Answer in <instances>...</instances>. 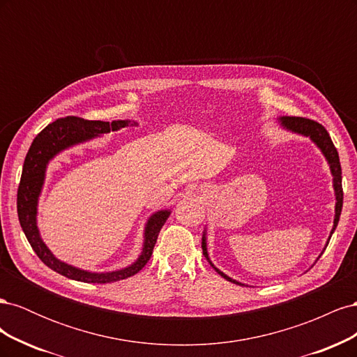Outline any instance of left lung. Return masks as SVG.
Returning a JSON list of instances; mask_svg holds the SVG:
<instances>
[{"label":"left lung","instance_id":"8db88e82","mask_svg":"<svg viewBox=\"0 0 357 357\" xmlns=\"http://www.w3.org/2000/svg\"><path fill=\"white\" fill-rule=\"evenodd\" d=\"M278 121V123H280V126H282L283 129H287V131H290V132H294V134H299V135H304V137H308L312 143H314L319 149H320V152L323 153V156L326 158V160H328V164H329V168H331V174H332V177H333V190H335V219H333V226H332V231H331V235H329V238H328V243H326V245L329 244V240H331V236H332V234H333V231H335V228H337V225H338V222H340V215H341V210H342V177H341V164H340V156H338V152H337V149H335V146H333V143H332V139H331V137H329V134H328V131L325 129V126H321L320 123H317V122H314V121H310V119H305V117H291V116H282V117H278L277 119ZM207 232L204 231V234H202V244H201V247H202V253H204V256L207 257V261L210 262V265L215 269V271H218L223 278H226L228 280V282H231V283H235V284H240V286H244L243 283H240V282H236V280H234V278H231L229 275H226L225 273H222L220 269H218L215 268L214 265H213V262L210 261V257H208V252H207ZM326 245H325V248H326ZM325 248H323V250H325ZM320 255H323V252L320 253ZM320 257V256H319ZM317 257V259H319Z\"/></svg>","mask_w":357,"mask_h":357}]
</instances>
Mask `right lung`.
<instances>
[{
  "label": "right lung",
  "mask_w": 357,
  "mask_h": 357,
  "mask_svg": "<svg viewBox=\"0 0 357 357\" xmlns=\"http://www.w3.org/2000/svg\"><path fill=\"white\" fill-rule=\"evenodd\" d=\"M129 125L137 126L138 123L132 121H84L82 117L67 116L63 119H58V121L43 129L34 138V142H32L28 150L24 162L22 177H20L17 189L19 222L32 250L37 253L41 262L53 269V271L59 273L61 275H66L71 280H77V282L83 283H114L119 282V280H125L128 277L135 275L138 271H142L153 253V247L156 244L159 231L171 214L169 210L156 211L149 218L144 228L143 250L137 261L126 268L109 273L84 271V269L75 268L70 264L59 261L49 250L45 241L41 240L37 226V205L43 185H45L49 162L56 155L63 152V150H67L75 144L89 142V139L95 137L109 134L112 131H119V129L126 128Z\"/></svg>",
  "instance_id": "1"
}]
</instances>
